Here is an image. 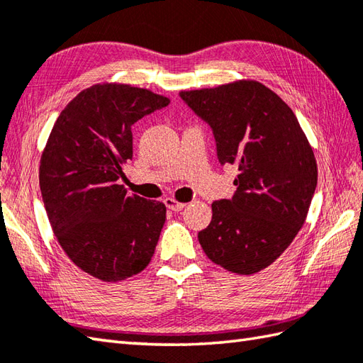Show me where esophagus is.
Segmentation results:
<instances>
[{"mask_svg":"<svg viewBox=\"0 0 363 363\" xmlns=\"http://www.w3.org/2000/svg\"><path fill=\"white\" fill-rule=\"evenodd\" d=\"M164 203H165V206L168 207V209H169V211H173V212H179V211H182V209H184V207L187 206L186 203H179V201H176L174 198H167Z\"/></svg>","mask_w":363,"mask_h":363,"instance_id":"esophagus-1","label":"esophagus"}]
</instances>
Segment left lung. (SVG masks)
I'll use <instances>...</instances> for the list:
<instances>
[{"mask_svg": "<svg viewBox=\"0 0 363 363\" xmlns=\"http://www.w3.org/2000/svg\"><path fill=\"white\" fill-rule=\"evenodd\" d=\"M179 96L212 128L220 164L238 168L234 196L212 204V221L198 240L228 272L257 273L304 225L318 179L312 146L290 107L257 81Z\"/></svg>", "mask_w": 363, "mask_h": 363, "instance_id": "obj_1", "label": "left lung"}]
</instances>
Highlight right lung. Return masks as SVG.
<instances>
[{
    "label": "right lung",
    "instance_id": "1",
    "mask_svg": "<svg viewBox=\"0 0 363 363\" xmlns=\"http://www.w3.org/2000/svg\"><path fill=\"white\" fill-rule=\"evenodd\" d=\"M169 104L128 84H95L60 112L40 159V191L57 242L76 267L106 282L151 262L167 207L128 195L121 165L133 159V125Z\"/></svg>",
    "mask_w": 363,
    "mask_h": 363
}]
</instances>
